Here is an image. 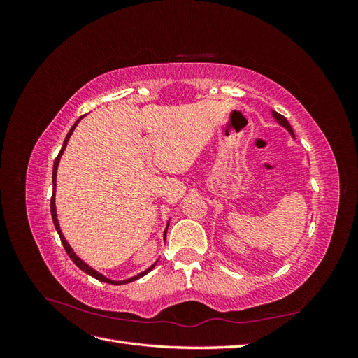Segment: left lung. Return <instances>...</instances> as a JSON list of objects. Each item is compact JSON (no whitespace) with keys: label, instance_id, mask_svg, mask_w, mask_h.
I'll return each instance as SVG.
<instances>
[{"label":"left lung","instance_id":"left-lung-1","mask_svg":"<svg viewBox=\"0 0 358 358\" xmlns=\"http://www.w3.org/2000/svg\"><path fill=\"white\" fill-rule=\"evenodd\" d=\"M272 116L276 119V121H278V124L279 125H282L285 129H287V131L292 136V137H294V133H292V128H291V125H289V122L287 121V119L282 116V115H279V113H276L275 110H272Z\"/></svg>","mask_w":358,"mask_h":358}]
</instances>
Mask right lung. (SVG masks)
<instances>
[{
    "instance_id": "right-lung-1",
    "label": "right lung",
    "mask_w": 358,
    "mask_h": 358,
    "mask_svg": "<svg viewBox=\"0 0 358 358\" xmlns=\"http://www.w3.org/2000/svg\"><path fill=\"white\" fill-rule=\"evenodd\" d=\"M85 116V115H83ZM83 116H80L78 121L74 122V125L71 127V129L69 131V134H67V137H66V140H64V145H62V148H61V150H59V154H58V157L55 158V162H53V170H52V183H53V192H52V199H50V213H52V220H53V225H55V229H57V231H58V234H59V239H61V242H62V246H64V249H66V252L69 254V257L73 259V263L78 266L80 270H83L85 273H88V275H91L92 278H95V279H99V280H101V282H106V284H112V285H122V284H128V282H133V280H136V279H138V278H142V276H145L146 273H149L150 270H152L154 267H155V264H157V262L150 266L149 268H146L145 272H142V273H138V275H136V276H133V278H128V279H124V280H112V279H109V278H106L104 275H101L100 272H96V270H94L92 267H90L88 264H86L83 259H80L78 255L74 254V251L71 249V246L69 245V242L66 241V237H64V234H62V231H61V227H59V222H58V218H57V206H55V187H57V170H58V164H59V158H61V155H62V152L64 150H66V146H67V142H69V138L71 137V134H73V131H74V128L78 127V124H79V121L80 119L83 117ZM167 227H169V224H167ZM166 233H167V229H166V231H164V237H166Z\"/></svg>"
}]
</instances>
